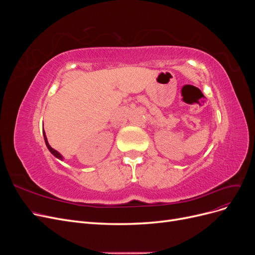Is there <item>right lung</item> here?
Here are the masks:
<instances>
[{
	"label": "right lung",
	"instance_id": "right-lung-1",
	"mask_svg": "<svg viewBox=\"0 0 255 255\" xmlns=\"http://www.w3.org/2000/svg\"><path fill=\"white\" fill-rule=\"evenodd\" d=\"M43 138H44V141H45V144H47V146H48V149H49V151L53 154L54 156L55 157H57L58 159H63V156H61V154L60 153H58L56 150H54L52 146L49 144V142H48V139H47V136H45V133H44V130H43Z\"/></svg>",
	"mask_w": 255,
	"mask_h": 255
}]
</instances>
